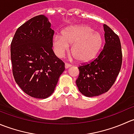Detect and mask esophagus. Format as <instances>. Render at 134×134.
<instances>
[{
  "instance_id": "1",
  "label": "esophagus",
  "mask_w": 134,
  "mask_h": 134,
  "mask_svg": "<svg viewBox=\"0 0 134 134\" xmlns=\"http://www.w3.org/2000/svg\"><path fill=\"white\" fill-rule=\"evenodd\" d=\"M70 67H71V64H69V63H66L65 64V69H68V68H69Z\"/></svg>"
}]
</instances>
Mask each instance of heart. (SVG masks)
<instances>
[{
    "instance_id": "obj_1",
    "label": "heart",
    "mask_w": 134,
    "mask_h": 134,
    "mask_svg": "<svg viewBox=\"0 0 134 134\" xmlns=\"http://www.w3.org/2000/svg\"><path fill=\"white\" fill-rule=\"evenodd\" d=\"M100 34L87 25L70 27L62 32V36L53 37L52 44L55 52L62 56L72 44L71 52L75 58L80 63L92 60L97 56L102 46Z\"/></svg>"
}]
</instances>
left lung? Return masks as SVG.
Instances as JSON below:
<instances>
[{
  "label": "left lung",
  "instance_id": "left-lung-1",
  "mask_svg": "<svg viewBox=\"0 0 134 134\" xmlns=\"http://www.w3.org/2000/svg\"><path fill=\"white\" fill-rule=\"evenodd\" d=\"M104 30L105 44L98 57L78 67L76 83L80 92L88 97L107 92L115 82L122 65L119 37L108 26L104 25Z\"/></svg>",
  "mask_w": 134,
  "mask_h": 134
}]
</instances>
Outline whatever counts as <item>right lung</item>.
<instances>
[{"label": "right lung", "instance_id": "right-lung-1", "mask_svg": "<svg viewBox=\"0 0 134 134\" xmlns=\"http://www.w3.org/2000/svg\"><path fill=\"white\" fill-rule=\"evenodd\" d=\"M54 34L47 17L40 15L19 27L11 43L14 79L32 97L51 96L65 70L64 62L52 48Z\"/></svg>", "mask_w": 134, "mask_h": 134}]
</instances>
